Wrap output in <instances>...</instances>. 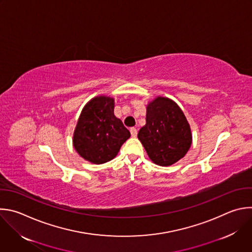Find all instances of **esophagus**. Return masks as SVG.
Wrapping results in <instances>:
<instances>
[{
    "label": "esophagus",
    "mask_w": 252,
    "mask_h": 252,
    "mask_svg": "<svg viewBox=\"0 0 252 252\" xmlns=\"http://www.w3.org/2000/svg\"><path fill=\"white\" fill-rule=\"evenodd\" d=\"M130 133H131V136L132 137H136V135H137V130H136V128L135 127H130Z\"/></svg>",
    "instance_id": "esophagus-1"
}]
</instances>
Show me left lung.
I'll return each mask as SVG.
<instances>
[{
    "mask_svg": "<svg viewBox=\"0 0 252 252\" xmlns=\"http://www.w3.org/2000/svg\"><path fill=\"white\" fill-rule=\"evenodd\" d=\"M138 139L149 159L159 166H170L182 159L192 144L190 125L181 108L171 99L157 96L146 106V124Z\"/></svg>",
    "mask_w": 252,
    "mask_h": 252,
    "instance_id": "left-lung-1",
    "label": "left lung"
}]
</instances>
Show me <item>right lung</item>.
Masks as SVG:
<instances>
[{
    "label": "right lung",
    "instance_id": "right-lung-1",
    "mask_svg": "<svg viewBox=\"0 0 252 252\" xmlns=\"http://www.w3.org/2000/svg\"><path fill=\"white\" fill-rule=\"evenodd\" d=\"M115 99L100 95L84 106L78 119L73 146L77 153L94 164L114 159L129 138V130L114 114Z\"/></svg>",
    "mask_w": 252,
    "mask_h": 252
}]
</instances>
